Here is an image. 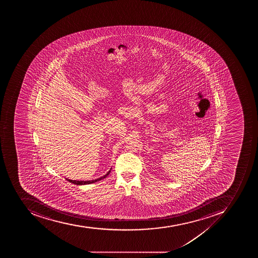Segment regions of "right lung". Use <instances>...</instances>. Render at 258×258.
Instances as JSON below:
<instances>
[{
	"instance_id": "add662e5",
	"label": "right lung",
	"mask_w": 258,
	"mask_h": 258,
	"mask_svg": "<svg viewBox=\"0 0 258 258\" xmlns=\"http://www.w3.org/2000/svg\"><path fill=\"white\" fill-rule=\"evenodd\" d=\"M111 170V169H110ZM110 170L106 173V175H104L103 177H101L100 178L95 179V180H92V181H75V180H70V179H66L67 181H70L71 183H73V184H76V185H87V184H91V183L96 182V181H101L103 178H106L107 177L108 175L110 174Z\"/></svg>"
}]
</instances>
